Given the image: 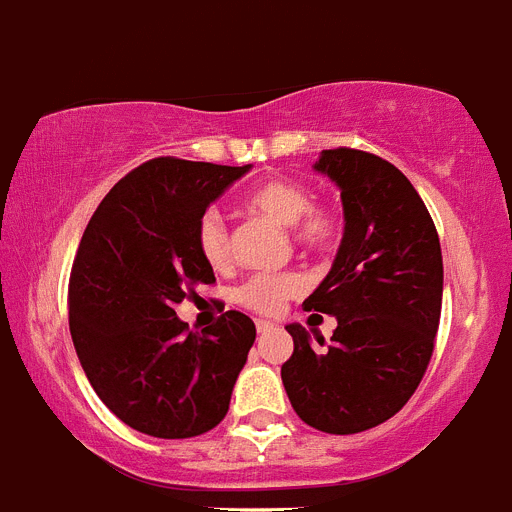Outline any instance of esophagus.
I'll list each match as a JSON object with an SVG mask.
<instances>
[{"label": "esophagus", "mask_w": 512, "mask_h": 512, "mask_svg": "<svg viewBox=\"0 0 512 512\" xmlns=\"http://www.w3.org/2000/svg\"><path fill=\"white\" fill-rule=\"evenodd\" d=\"M256 330L259 333H269V330H274V323H269V320H256Z\"/></svg>", "instance_id": "esophagus-1"}]
</instances>
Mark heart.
Wrapping results in <instances>:
<instances>
[{"mask_svg":"<svg viewBox=\"0 0 512 512\" xmlns=\"http://www.w3.org/2000/svg\"><path fill=\"white\" fill-rule=\"evenodd\" d=\"M246 205L274 223L292 228L295 241L310 251H328L338 235V220L330 210L312 207L310 189L289 179H269L246 194ZM197 248L212 269L230 264V233L225 217L207 210L197 223ZM305 287L300 271L279 274H253L235 289L238 305L253 312H274L287 297H295Z\"/></svg>","mask_w":512,"mask_h":512,"instance_id":"obj_1","label":"heart"}]
</instances>
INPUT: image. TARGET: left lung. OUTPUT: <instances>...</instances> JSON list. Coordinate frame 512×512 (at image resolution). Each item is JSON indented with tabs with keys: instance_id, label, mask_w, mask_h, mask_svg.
<instances>
[{
	"instance_id": "1",
	"label": "left lung",
	"mask_w": 512,
	"mask_h": 512,
	"mask_svg": "<svg viewBox=\"0 0 512 512\" xmlns=\"http://www.w3.org/2000/svg\"><path fill=\"white\" fill-rule=\"evenodd\" d=\"M312 169L341 189L343 238L305 310L333 315L338 328L315 351L310 333L289 323L295 351L282 382L307 425L348 436L390 420L418 390L441 320V243L420 194L390 161L333 148Z\"/></svg>"
}]
</instances>
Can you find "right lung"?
I'll list each match as a JSON object with an SVG mask.
<instances>
[{
    "label": "right lung",
    "instance_id": "right-lung-1",
    "mask_svg": "<svg viewBox=\"0 0 512 512\" xmlns=\"http://www.w3.org/2000/svg\"><path fill=\"white\" fill-rule=\"evenodd\" d=\"M246 166L153 158L110 189L89 220L69 284L76 356L99 400L156 438H192L225 418L256 325L228 310L192 333L176 305L212 284L197 223Z\"/></svg>",
    "mask_w": 512,
    "mask_h": 512
}]
</instances>
